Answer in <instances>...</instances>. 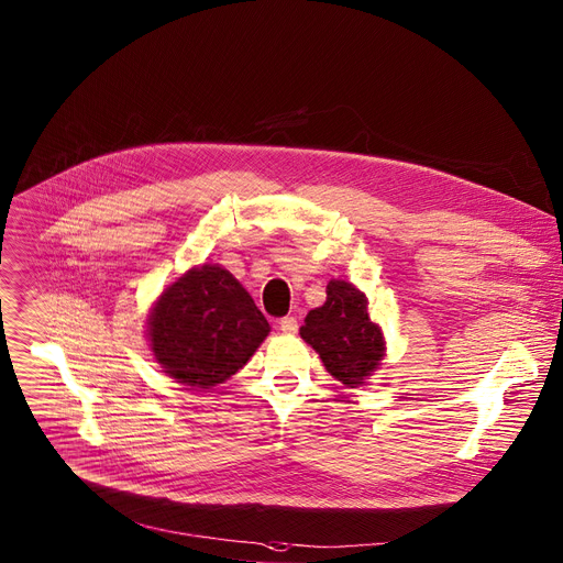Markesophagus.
I'll return each mask as SVG.
<instances>
[{"mask_svg": "<svg viewBox=\"0 0 563 563\" xmlns=\"http://www.w3.org/2000/svg\"><path fill=\"white\" fill-rule=\"evenodd\" d=\"M279 329L284 334H297V329H300V324H297V318L295 316H286L279 320Z\"/></svg>", "mask_w": 563, "mask_h": 563, "instance_id": "34e87169", "label": "esophagus"}]
</instances>
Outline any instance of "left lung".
Here are the masks:
<instances>
[{"label":"left lung","mask_w":563,"mask_h":563,"mask_svg":"<svg viewBox=\"0 0 563 563\" xmlns=\"http://www.w3.org/2000/svg\"><path fill=\"white\" fill-rule=\"evenodd\" d=\"M300 336L320 354L327 373L350 388L368 379L386 352L382 327L368 316L366 295L343 279L327 284V300L307 313Z\"/></svg>","instance_id":"obj_1"}]
</instances>
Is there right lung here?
<instances>
[{
  "instance_id": "obj_1",
  "label": "right lung",
  "mask_w": 563,
  "mask_h": 563,
  "mask_svg": "<svg viewBox=\"0 0 563 563\" xmlns=\"http://www.w3.org/2000/svg\"><path fill=\"white\" fill-rule=\"evenodd\" d=\"M268 332L250 292L218 263L184 273L161 292L147 318L156 363L192 388H211L236 375Z\"/></svg>"
}]
</instances>
